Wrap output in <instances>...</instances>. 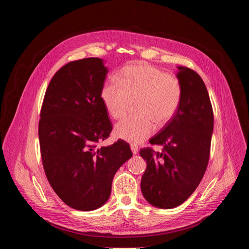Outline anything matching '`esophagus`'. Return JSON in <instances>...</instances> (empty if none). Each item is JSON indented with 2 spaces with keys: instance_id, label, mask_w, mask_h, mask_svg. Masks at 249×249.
Here are the masks:
<instances>
[{
  "instance_id": "34e87169",
  "label": "esophagus",
  "mask_w": 249,
  "mask_h": 249,
  "mask_svg": "<svg viewBox=\"0 0 249 249\" xmlns=\"http://www.w3.org/2000/svg\"><path fill=\"white\" fill-rule=\"evenodd\" d=\"M131 151H132V153L134 154V155H136V154H138V152H139V149H138V146H136V145H134V144H132L131 145Z\"/></svg>"
}]
</instances>
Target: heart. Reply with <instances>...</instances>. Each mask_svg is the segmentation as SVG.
Masks as SVG:
<instances>
[{
    "label": "heart",
    "mask_w": 249,
    "mask_h": 249,
    "mask_svg": "<svg viewBox=\"0 0 249 249\" xmlns=\"http://www.w3.org/2000/svg\"><path fill=\"white\" fill-rule=\"evenodd\" d=\"M100 99L105 110L114 119L126 114L131 100L137 99V114L119 121L115 136L130 143L147 140L159 127L167 124L178 111L182 88L175 76L165 74L150 64L125 67L115 81L105 82L100 89Z\"/></svg>",
    "instance_id": "b5f03b06"
}]
</instances>
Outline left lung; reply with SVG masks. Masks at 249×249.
Instances as JSON below:
<instances>
[{"mask_svg": "<svg viewBox=\"0 0 249 249\" xmlns=\"http://www.w3.org/2000/svg\"><path fill=\"white\" fill-rule=\"evenodd\" d=\"M182 99L174 117L150 140L162 145L161 152L141 149L147 161L141 190L155 207L171 209L185 202L201 182L207 169L214 114L206 86L195 71L178 67Z\"/></svg>", "mask_w": 249, "mask_h": 249, "instance_id": "obj_1", "label": "left lung"}]
</instances>
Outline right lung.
I'll return each instance as SVG.
<instances>
[{
	"mask_svg": "<svg viewBox=\"0 0 249 249\" xmlns=\"http://www.w3.org/2000/svg\"><path fill=\"white\" fill-rule=\"evenodd\" d=\"M106 74L100 58L69 62L53 76L41 106L38 136L46 177L59 198L80 211L106 203L116 171L133 155L123 140L97 147L112 131L100 99Z\"/></svg>",
	"mask_w": 249,
	"mask_h": 249,
	"instance_id": "1",
	"label": "right lung"
}]
</instances>
